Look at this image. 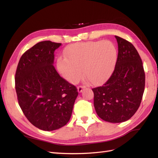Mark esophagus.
<instances>
[{
  "mask_svg": "<svg viewBox=\"0 0 158 158\" xmlns=\"http://www.w3.org/2000/svg\"><path fill=\"white\" fill-rule=\"evenodd\" d=\"M84 88H85V86H83V85H79L78 87H77V89H78V92H81L83 89Z\"/></svg>",
  "mask_w": 158,
  "mask_h": 158,
  "instance_id": "1",
  "label": "esophagus"
}]
</instances>
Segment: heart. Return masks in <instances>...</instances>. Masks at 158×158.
Returning <instances> with one entry per match:
<instances>
[{
  "label": "heart",
  "instance_id": "1",
  "mask_svg": "<svg viewBox=\"0 0 158 158\" xmlns=\"http://www.w3.org/2000/svg\"><path fill=\"white\" fill-rule=\"evenodd\" d=\"M59 57L57 67L62 77L76 83L83 75L94 85L106 81L111 75L117 58L116 46L110 41H95L70 45ZM82 71H81V69Z\"/></svg>",
  "mask_w": 158,
  "mask_h": 158
}]
</instances>
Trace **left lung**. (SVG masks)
I'll return each mask as SVG.
<instances>
[{"mask_svg": "<svg viewBox=\"0 0 158 158\" xmlns=\"http://www.w3.org/2000/svg\"><path fill=\"white\" fill-rule=\"evenodd\" d=\"M115 38L118 56L115 69L102 86L92 88L97 115L110 123L126 122L135 115L145 85L143 62L135 46L119 36Z\"/></svg>", "mask_w": 158, "mask_h": 158, "instance_id": "left-lung-1", "label": "left lung"}]
</instances>
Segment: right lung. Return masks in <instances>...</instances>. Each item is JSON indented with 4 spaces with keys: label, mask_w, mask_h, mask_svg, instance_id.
<instances>
[{
    "label": "right lung",
    "mask_w": 158,
    "mask_h": 158,
    "mask_svg": "<svg viewBox=\"0 0 158 158\" xmlns=\"http://www.w3.org/2000/svg\"><path fill=\"white\" fill-rule=\"evenodd\" d=\"M61 43L41 41L23 53L15 72L20 108L33 126L52 131L65 126L71 117L78 92L53 66L54 52Z\"/></svg>",
    "instance_id": "obj_1"
}]
</instances>
